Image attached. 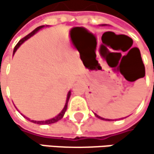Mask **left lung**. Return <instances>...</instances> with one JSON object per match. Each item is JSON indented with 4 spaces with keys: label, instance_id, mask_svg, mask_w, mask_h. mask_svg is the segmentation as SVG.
Segmentation results:
<instances>
[{
    "label": "left lung",
    "instance_id": "left-lung-1",
    "mask_svg": "<svg viewBox=\"0 0 154 154\" xmlns=\"http://www.w3.org/2000/svg\"><path fill=\"white\" fill-rule=\"evenodd\" d=\"M102 26H107V25H104V24H103V25H102ZM95 116H97L98 118H102V119H103V120L105 119V118H103V117H100V116H98V115H96V114H95ZM105 120H110V119H105Z\"/></svg>",
    "mask_w": 154,
    "mask_h": 154
}]
</instances>
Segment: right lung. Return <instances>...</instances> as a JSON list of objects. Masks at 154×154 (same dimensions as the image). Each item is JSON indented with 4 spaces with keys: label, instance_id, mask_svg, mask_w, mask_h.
Instances as JSON below:
<instances>
[{
    "label": "right lung",
    "instance_id": "add662e5",
    "mask_svg": "<svg viewBox=\"0 0 154 154\" xmlns=\"http://www.w3.org/2000/svg\"><path fill=\"white\" fill-rule=\"evenodd\" d=\"M42 27H44V26H38V27H37L36 29H34V30L31 32V33H29L27 36H26L25 38H23L21 40H19V42L16 44V46L14 47V54H14V52L16 51V50L18 49L19 47H20V45H22L25 41L26 40V39H28L29 38H31L33 35H35L38 30H40L41 28ZM70 95H71V91H68V93H67V97H66V104H64V106H63V110L60 112V113L56 116H54V117H52V118H51V119H48V120H45V121H36V120H30L29 118H27V117H26V119H28V120H30L31 122H33V123H35V124H38V125H49V124H54V123H56V122H58L59 120H61L63 117V116H64V114H66V109H67V103H68V100H69V98H70Z\"/></svg>",
    "mask_w": 154,
    "mask_h": 154
}]
</instances>
